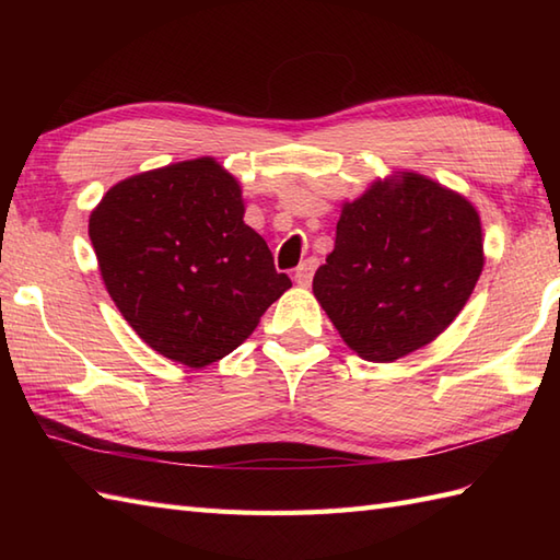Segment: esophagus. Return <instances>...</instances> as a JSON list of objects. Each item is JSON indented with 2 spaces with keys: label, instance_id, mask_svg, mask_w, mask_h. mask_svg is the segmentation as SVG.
Instances as JSON below:
<instances>
[{
  "label": "esophagus",
  "instance_id": "34e87169",
  "mask_svg": "<svg viewBox=\"0 0 560 560\" xmlns=\"http://www.w3.org/2000/svg\"><path fill=\"white\" fill-rule=\"evenodd\" d=\"M313 271H315V261L313 259H305L303 265H299V269H295V273H293L295 283H299V287H311Z\"/></svg>",
  "mask_w": 560,
  "mask_h": 560
}]
</instances>
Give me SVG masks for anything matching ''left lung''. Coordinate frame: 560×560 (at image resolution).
Returning <instances> with one entry per match:
<instances>
[{"label": "left lung", "instance_id": "8db88e82", "mask_svg": "<svg viewBox=\"0 0 560 560\" xmlns=\"http://www.w3.org/2000/svg\"><path fill=\"white\" fill-rule=\"evenodd\" d=\"M401 177L343 205L335 249L313 279L341 339L375 363L447 329L483 269L477 209L423 175Z\"/></svg>", "mask_w": 560, "mask_h": 560}]
</instances>
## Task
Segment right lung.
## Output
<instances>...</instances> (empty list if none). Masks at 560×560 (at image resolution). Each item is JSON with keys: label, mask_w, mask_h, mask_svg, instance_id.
I'll list each match as a JSON object with an SVG mask.
<instances>
[{"label": "right lung", "mask_w": 560, "mask_h": 560, "mask_svg": "<svg viewBox=\"0 0 560 560\" xmlns=\"http://www.w3.org/2000/svg\"><path fill=\"white\" fill-rule=\"evenodd\" d=\"M243 213L241 187L213 159L127 177L91 211L105 289L165 359L189 368L223 359L291 287Z\"/></svg>", "instance_id": "right-lung-1"}]
</instances>
